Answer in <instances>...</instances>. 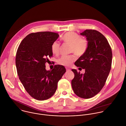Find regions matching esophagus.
<instances>
[{"mask_svg": "<svg viewBox=\"0 0 126 126\" xmlns=\"http://www.w3.org/2000/svg\"><path fill=\"white\" fill-rule=\"evenodd\" d=\"M66 71L67 72H69V71H70V69L67 67H66Z\"/></svg>", "mask_w": 126, "mask_h": 126, "instance_id": "1", "label": "esophagus"}]
</instances>
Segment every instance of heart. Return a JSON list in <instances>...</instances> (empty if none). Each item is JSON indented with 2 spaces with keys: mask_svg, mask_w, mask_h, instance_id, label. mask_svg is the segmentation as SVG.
I'll return each mask as SVG.
<instances>
[{
  "mask_svg": "<svg viewBox=\"0 0 126 126\" xmlns=\"http://www.w3.org/2000/svg\"><path fill=\"white\" fill-rule=\"evenodd\" d=\"M63 41L70 45V52L75 53L78 56L83 55L87 51L88 43L87 40L81 38L80 36L75 32L66 33L62 38ZM60 44L59 42L54 41L51 45V51L53 54L58 55L60 50ZM74 55L63 56L58 60V63L62 65L68 66L75 60Z\"/></svg>",
  "mask_w": 126,
  "mask_h": 126,
  "instance_id": "b5f03b06",
  "label": "heart"
}]
</instances>
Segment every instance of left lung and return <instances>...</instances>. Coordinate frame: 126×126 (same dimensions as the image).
Returning a JSON list of instances; mask_svg holds the SVG:
<instances>
[{
  "mask_svg": "<svg viewBox=\"0 0 126 126\" xmlns=\"http://www.w3.org/2000/svg\"><path fill=\"white\" fill-rule=\"evenodd\" d=\"M80 34L86 37L88 47L86 52L75 62V65L85 69V72L80 74L76 69H72L74 77L71 85L77 96L90 98L97 94L103 87L111 69L112 53L106 38L98 31L86 30Z\"/></svg>",
  "mask_w": 126,
  "mask_h": 126,
  "instance_id": "1",
  "label": "left lung"
}]
</instances>
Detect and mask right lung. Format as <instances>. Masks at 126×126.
Instances as JSON below:
<instances>
[{
  "label": "right lung",
  "instance_id": "add662e5",
  "mask_svg": "<svg viewBox=\"0 0 126 126\" xmlns=\"http://www.w3.org/2000/svg\"><path fill=\"white\" fill-rule=\"evenodd\" d=\"M58 33L50 32L32 33L21 42L16 56V65L19 79L33 98L38 100L52 96L58 81L66 72L63 65H56L52 70L46 69L45 63L53 56L52 43Z\"/></svg>",
  "mask_w": 126,
  "mask_h": 126
}]
</instances>
